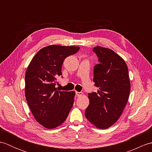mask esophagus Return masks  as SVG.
I'll list each match as a JSON object with an SVG mask.
<instances>
[{
    "label": "esophagus",
    "instance_id": "obj_1",
    "mask_svg": "<svg viewBox=\"0 0 152 152\" xmlns=\"http://www.w3.org/2000/svg\"><path fill=\"white\" fill-rule=\"evenodd\" d=\"M76 95L78 96H82V95H83V93L82 92H78V91H76Z\"/></svg>",
    "mask_w": 152,
    "mask_h": 152
}]
</instances>
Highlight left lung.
<instances>
[{"instance_id": "obj_1", "label": "left lung", "mask_w": 152, "mask_h": 152, "mask_svg": "<svg viewBox=\"0 0 152 152\" xmlns=\"http://www.w3.org/2000/svg\"><path fill=\"white\" fill-rule=\"evenodd\" d=\"M93 51L99 58L93 69V82L99 88L89 94L86 118L99 129H107L118 121L129 97L131 83L127 64L114 51L101 46Z\"/></svg>"}]
</instances>
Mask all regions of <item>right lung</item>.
Returning <instances> with one entry per match:
<instances>
[{"mask_svg": "<svg viewBox=\"0 0 152 152\" xmlns=\"http://www.w3.org/2000/svg\"><path fill=\"white\" fill-rule=\"evenodd\" d=\"M78 46L50 45L42 48L32 59L25 73V93L35 119L47 129L61 125L69 115L75 92L56 88L57 77L62 75L65 58L76 53Z\"/></svg>", "mask_w": 152, "mask_h": 152, "instance_id": "add662e5", "label": "right lung"}]
</instances>
